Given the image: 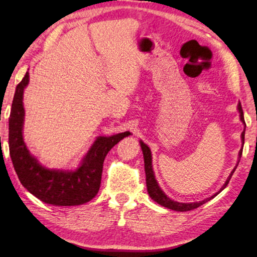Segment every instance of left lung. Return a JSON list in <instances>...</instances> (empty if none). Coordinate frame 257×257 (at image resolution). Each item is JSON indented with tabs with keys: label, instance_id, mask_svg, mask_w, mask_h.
Segmentation results:
<instances>
[{
	"label": "left lung",
	"instance_id": "left-lung-1",
	"mask_svg": "<svg viewBox=\"0 0 257 257\" xmlns=\"http://www.w3.org/2000/svg\"><path fill=\"white\" fill-rule=\"evenodd\" d=\"M238 110L239 113H240V120L242 121L243 124H245V119H243V112H242V108H241V104L239 102L238 104ZM241 141H242V145L243 142H245V130H243L242 133H241ZM140 145H141V149H142V154H144V158H145V171H146V183H147V190H148L149 196L151 197V199L156 201L157 204L164 206V207L166 208H170V209H173V211H178V212H188V211H191V209H195L197 207H199L203 204H205L206 201L211 200L214 197L217 196L218 193H220L223 189L228 186L229 181L231 179V176H232L233 172L235 171V166L233 168V171L231 172V174L229 175L228 180L225 181L224 186L220 189V191L214 193L212 197H209V198H206L201 201H195V203H179V201H175V200H172L170 197H167L164 191L161 189V187L158 186L157 183V180L155 179V174H154V170H153V158H151V151L149 149V147L147 146L144 142L140 141ZM243 147V146H242ZM242 147L240 151H239V159H240L241 155H242Z\"/></svg>",
	"mask_w": 257,
	"mask_h": 257
}]
</instances>
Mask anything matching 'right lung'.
I'll return each instance as SVG.
<instances>
[{"instance_id": "right-lung-1", "label": "right lung", "mask_w": 257, "mask_h": 257, "mask_svg": "<svg viewBox=\"0 0 257 257\" xmlns=\"http://www.w3.org/2000/svg\"><path fill=\"white\" fill-rule=\"evenodd\" d=\"M29 83L27 71L16 87L9 118L10 157L19 181L27 190L46 204L76 206L93 199L99 191L103 162L113 146L130 132L98 137L75 171L49 170L37 162L27 149L23 137L25 109L23 96Z\"/></svg>"}]
</instances>
